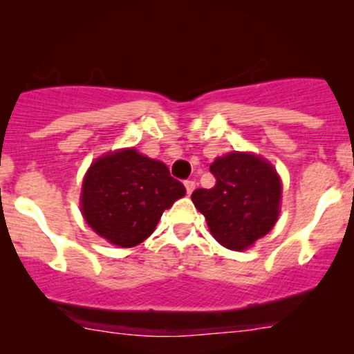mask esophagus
Returning a JSON list of instances; mask_svg holds the SVG:
<instances>
[{
	"label": "esophagus",
	"instance_id": "esophagus-1",
	"mask_svg": "<svg viewBox=\"0 0 354 354\" xmlns=\"http://www.w3.org/2000/svg\"><path fill=\"white\" fill-rule=\"evenodd\" d=\"M185 186H186V193L191 194L194 191V188H196V183H194L193 180H188V181H185Z\"/></svg>",
	"mask_w": 354,
	"mask_h": 354
}]
</instances>
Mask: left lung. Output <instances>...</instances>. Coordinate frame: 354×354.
Here are the masks:
<instances>
[{"instance_id": "8db88e82", "label": "left lung", "mask_w": 354, "mask_h": 354, "mask_svg": "<svg viewBox=\"0 0 354 354\" xmlns=\"http://www.w3.org/2000/svg\"><path fill=\"white\" fill-rule=\"evenodd\" d=\"M211 189H194V206L205 214L211 234L228 250L243 251L270 233L279 216L281 181L276 169L251 153L233 151L209 166Z\"/></svg>"}]
</instances>
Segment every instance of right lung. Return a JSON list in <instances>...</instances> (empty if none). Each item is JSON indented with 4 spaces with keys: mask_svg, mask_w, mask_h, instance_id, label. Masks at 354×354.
<instances>
[{
    "mask_svg": "<svg viewBox=\"0 0 354 354\" xmlns=\"http://www.w3.org/2000/svg\"><path fill=\"white\" fill-rule=\"evenodd\" d=\"M186 194L161 161L135 148L98 158L89 166L81 189L86 223L113 245L131 248L156 228L161 214Z\"/></svg>",
    "mask_w": 354,
    "mask_h": 354,
    "instance_id": "1",
    "label": "right lung"
}]
</instances>
